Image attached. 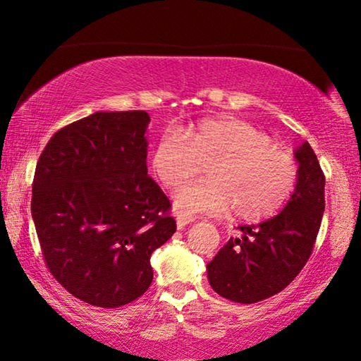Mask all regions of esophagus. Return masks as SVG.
Segmentation results:
<instances>
[{"mask_svg":"<svg viewBox=\"0 0 361 361\" xmlns=\"http://www.w3.org/2000/svg\"><path fill=\"white\" fill-rule=\"evenodd\" d=\"M193 221H195V218H192V216H182V215H177V218H176L177 228H184L185 224H190V223H193Z\"/></svg>","mask_w":361,"mask_h":361,"instance_id":"esophagus-1","label":"esophagus"}]
</instances>
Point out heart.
Masks as SVG:
<instances>
[{
	"label": "heart",
	"mask_w": 361,
	"mask_h": 361,
	"mask_svg": "<svg viewBox=\"0 0 361 361\" xmlns=\"http://www.w3.org/2000/svg\"><path fill=\"white\" fill-rule=\"evenodd\" d=\"M208 164L205 182H192L174 195L180 215H224L243 221L275 215L293 195L298 164L267 133L241 118H207L187 132H166L151 153L161 184L176 189Z\"/></svg>",
	"instance_id": "heart-1"
}]
</instances>
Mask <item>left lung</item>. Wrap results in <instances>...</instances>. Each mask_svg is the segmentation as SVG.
I'll use <instances>...</instances> for the list:
<instances>
[{
    "label": "left lung",
    "mask_w": 361,
    "mask_h": 361,
    "mask_svg": "<svg viewBox=\"0 0 361 361\" xmlns=\"http://www.w3.org/2000/svg\"><path fill=\"white\" fill-rule=\"evenodd\" d=\"M298 184L283 210L274 218L239 226L207 264L208 281L219 296L250 305L280 293L305 267L314 247L326 207V177L310 143L295 149Z\"/></svg>",
    "instance_id": "8db88e82"
}]
</instances>
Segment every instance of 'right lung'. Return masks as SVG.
Listing matches in <instances>:
<instances>
[{
  "mask_svg": "<svg viewBox=\"0 0 361 361\" xmlns=\"http://www.w3.org/2000/svg\"><path fill=\"white\" fill-rule=\"evenodd\" d=\"M145 111L96 112L42 151L32 219L44 260L78 300L118 307L153 281L149 257L176 233L171 202L146 168Z\"/></svg>",
  "mask_w": 361,
  "mask_h": 361,
  "instance_id": "obj_1",
  "label": "right lung"
}]
</instances>
